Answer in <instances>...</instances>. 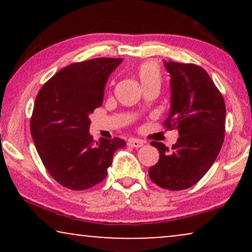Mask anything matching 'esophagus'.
<instances>
[{
    "label": "esophagus",
    "mask_w": 252,
    "mask_h": 252,
    "mask_svg": "<svg viewBox=\"0 0 252 252\" xmlns=\"http://www.w3.org/2000/svg\"><path fill=\"white\" fill-rule=\"evenodd\" d=\"M127 144H128L129 147H133V148H140L143 146V141L137 140V139H129Z\"/></svg>",
    "instance_id": "34e87169"
}]
</instances>
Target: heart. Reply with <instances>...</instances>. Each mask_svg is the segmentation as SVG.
Here are the masks:
<instances>
[{"label": "heart", "mask_w": 252, "mask_h": 252, "mask_svg": "<svg viewBox=\"0 0 252 252\" xmlns=\"http://www.w3.org/2000/svg\"><path fill=\"white\" fill-rule=\"evenodd\" d=\"M139 79L142 87L149 84H160L161 75L159 67L153 62L142 64L139 68Z\"/></svg>", "instance_id": "obj_1"}]
</instances>
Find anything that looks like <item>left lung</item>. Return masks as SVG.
Segmentation results:
<instances>
[{
  "mask_svg": "<svg viewBox=\"0 0 252 252\" xmlns=\"http://www.w3.org/2000/svg\"><path fill=\"white\" fill-rule=\"evenodd\" d=\"M171 77L170 115L166 128H177L172 149L153 141L159 160L149 168L151 181L168 190H182L198 182L215 163L225 139L226 106L221 93L204 68L164 62Z\"/></svg>",
  "mask_w": 252,
  "mask_h": 252,
  "instance_id": "8db88e82",
  "label": "left lung"
}]
</instances>
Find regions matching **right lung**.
<instances>
[{
    "mask_svg": "<svg viewBox=\"0 0 252 252\" xmlns=\"http://www.w3.org/2000/svg\"><path fill=\"white\" fill-rule=\"evenodd\" d=\"M123 58H94L58 71L40 89L31 118V134L44 167L58 184L85 190L108 174L119 137L95 142L89 115L102 105L109 75Z\"/></svg>",
    "mask_w": 252,
    "mask_h": 252,
    "instance_id": "1",
    "label": "right lung"
}]
</instances>
